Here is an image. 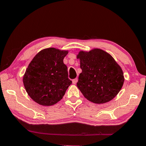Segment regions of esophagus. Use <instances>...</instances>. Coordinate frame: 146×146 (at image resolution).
<instances>
[{
    "mask_svg": "<svg viewBox=\"0 0 146 146\" xmlns=\"http://www.w3.org/2000/svg\"><path fill=\"white\" fill-rule=\"evenodd\" d=\"M77 81H78L77 78H75V79H73V80H72V82H73V84H76V83L77 82Z\"/></svg>",
    "mask_w": 146,
    "mask_h": 146,
    "instance_id": "34e87169",
    "label": "esophagus"
}]
</instances>
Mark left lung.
I'll list each match as a JSON object with an SVG mask.
<instances>
[{"label": "left lung", "mask_w": 146, "mask_h": 146, "mask_svg": "<svg viewBox=\"0 0 146 146\" xmlns=\"http://www.w3.org/2000/svg\"><path fill=\"white\" fill-rule=\"evenodd\" d=\"M80 73L77 83L86 99L96 104L114 99L123 86V71L110 54L100 48L80 51Z\"/></svg>", "instance_id": "left-lung-1"}]
</instances>
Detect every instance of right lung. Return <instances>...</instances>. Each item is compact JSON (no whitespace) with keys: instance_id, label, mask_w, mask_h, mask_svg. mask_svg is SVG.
I'll list each match as a JSON object with an SVG mask.
<instances>
[{"instance_id":"obj_1","label":"right lung","mask_w":146,"mask_h":146,"mask_svg":"<svg viewBox=\"0 0 146 146\" xmlns=\"http://www.w3.org/2000/svg\"><path fill=\"white\" fill-rule=\"evenodd\" d=\"M68 50L48 48L39 52L29 64L23 77L29 96L37 103L51 106L63 98L72 81L64 64Z\"/></svg>"}]
</instances>
